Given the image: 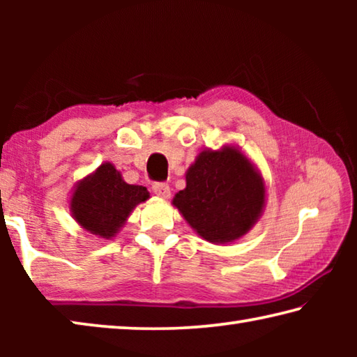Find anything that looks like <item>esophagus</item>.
<instances>
[{
	"instance_id": "34e87169",
	"label": "esophagus",
	"mask_w": 357,
	"mask_h": 357,
	"mask_svg": "<svg viewBox=\"0 0 357 357\" xmlns=\"http://www.w3.org/2000/svg\"><path fill=\"white\" fill-rule=\"evenodd\" d=\"M153 192L157 197L160 198H168L170 197V185L165 183H154L153 184Z\"/></svg>"
}]
</instances>
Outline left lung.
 Instances as JSON below:
<instances>
[{"mask_svg":"<svg viewBox=\"0 0 357 357\" xmlns=\"http://www.w3.org/2000/svg\"><path fill=\"white\" fill-rule=\"evenodd\" d=\"M173 204L209 243H231L257 222L264 184L247 157L234 148L203 151L185 174Z\"/></svg>","mask_w":357,"mask_h":357,"instance_id":"left-lung-1","label":"left lung"}]
</instances>
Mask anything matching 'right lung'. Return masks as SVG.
<instances>
[{
  "label": "right lung",
  "mask_w": 357,
  "mask_h": 357,
  "mask_svg": "<svg viewBox=\"0 0 357 357\" xmlns=\"http://www.w3.org/2000/svg\"><path fill=\"white\" fill-rule=\"evenodd\" d=\"M148 198L146 187L124 183L116 168L104 164L77 185L70 209L84 229L108 239L118 233L132 209Z\"/></svg>",
  "instance_id": "right-lung-1"
}]
</instances>
